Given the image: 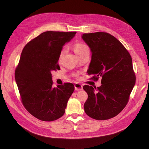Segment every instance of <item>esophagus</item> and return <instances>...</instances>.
<instances>
[{"label": "esophagus", "mask_w": 149, "mask_h": 149, "mask_svg": "<svg viewBox=\"0 0 149 149\" xmlns=\"http://www.w3.org/2000/svg\"><path fill=\"white\" fill-rule=\"evenodd\" d=\"M74 89L76 91H81L83 89V86L79 83H76L74 84Z\"/></svg>", "instance_id": "34e87169"}]
</instances>
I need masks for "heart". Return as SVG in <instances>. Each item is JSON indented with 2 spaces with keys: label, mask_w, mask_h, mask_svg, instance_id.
<instances>
[{
  "label": "heart",
  "mask_w": 149,
  "mask_h": 149,
  "mask_svg": "<svg viewBox=\"0 0 149 149\" xmlns=\"http://www.w3.org/2000/svg\"><path fill=\"white\" fill-rule=\"evenodd\" d=\"M73 50L74 51L75 54L78 56H79L80 55L83 54L84 52H86V51H89V48L88 46H87L84 44L77 43L73 45ZM65 50H66L65 49H63L60 52V54L59 55V61H60L61 58H62L63 56L64 55V54L65 53Z\"/></svg>",
  "instance_id": "b5f03b06"
}]
</instances>
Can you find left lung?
Segmentation results:
<instances>
[{
  "instance_id": "1",
  "label": "left lung",
  "mask_w": 149,
  "mask_h": 149,
  "mask_svg": "<svg viewBox=\"0 0 149 149\" xmlns=\"http://www.w3.org/2000/svg\"><path fill=\"white\" fill-rule=\"evenodd\" d=\"M82 39L92 53L88 73L93 79L102 78L100 87L83 86L88 95L84 111L97 120L111 118L126 107L136 83L131 57L123 45L107 33H85Z\"/></svg>"
}]
</instances>
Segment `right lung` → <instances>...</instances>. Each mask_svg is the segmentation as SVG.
Wrapping results in <instances>:
<instances>
[{"label":"right lung","instance_id":"add662e5","mask_svg":"<svg viewBox=\"0 0 149 149\" xmlns=\"http://www.w3.org/2000/svg\"><path fill=\"white\" fill-rule=\"evenodd\" d=\"M76 33L44 32L23 49L15 78L25 109L40 120L52 121L62 116L74 90L72 83L53 87L52 72L60 69V52Z\"/></svg>","mask_w":149,"mask_h":149}]
</instances>
